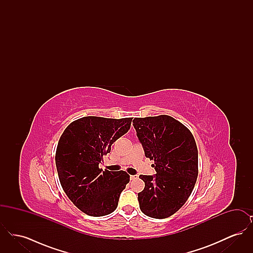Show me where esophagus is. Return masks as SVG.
Instances as JSON below:
<instances>
[{"label":"esophagus","instance_id":"esophagus-1","mask_svg":"<svg viewBox=\"0 0 253 253\" xmlns=\"http://www.w3.org/2000/svg\"><path fill=\"white\" fill-rule=\"evenodd\" d=\"M138 176L137 175H130V179L131 180H134V179H136Z\"/></svg>","mask_w":253,"mask_h":253}]
</instances>
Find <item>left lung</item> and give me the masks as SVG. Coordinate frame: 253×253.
<instances>
[{"label": "left lung", "mask_w": 253, "mask_h": 253, "mask_svg": "<svg viewBox=\"0 0 253 253\" xmlns=\"http://www.w3.org/2000/svg\"><path fill=\"white\" fill-rule=\"evenodd\" d=\"M133 127L154 160L156 175H139L144 190L138 193L141 211L164 219L175 213L193 192L198 175V151L191 131L167 115L135 118Z\"/></svg>", "instance_id": "obj_1"}]
</instances>
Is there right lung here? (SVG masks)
Listing matches in <instances>:
<instances>
[{"label":"right lung","mask_w":253,"mask_h":253,"mask_svg":"<svg viewBox=\"0 0 253 253\" xmlns=\"http://www.w3.org/2000/svg\"><path fill=\"white\" fill-rule=\"evenodd\" d=\"M132 120L84 117L71 122L60 136L55 156L60 185L87 215L112 213L130 181L126 171L102 170L98 164L112 144L128 132Z\"/></svg>","instance_id":"obj_1"}]
</instances>
